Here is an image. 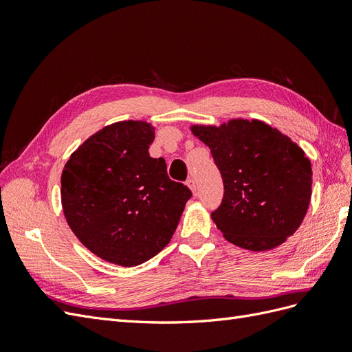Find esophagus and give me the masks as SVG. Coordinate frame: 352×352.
<instances>
[{"label":"esophagus","instance_id":"34e87169","mask_svg":"<svg viewBox=\"0 0 352 352\" xmlns=\"http://www.w3.org/2000/svg\"><path fill=\"white\" fill-rule=\"evenodd\" d=\"M186 185L189 186V189H190V190H192V192H195V190H197V182H195V179H192V177L188 179Z\"/></svg>","mask_w":352,"mask_h":352}]
</instances>
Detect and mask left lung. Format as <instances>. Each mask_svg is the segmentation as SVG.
<instances>
[{"mask_svg": "<svg viewBox=\"0 0 352 352\" xmlns=\"http://www.w3.org/2000/svg\"><path fill=\"white\" fill-rule=\"evenodd\" d=\"M190 131L211 151L225 195L211 219L229 242L250 251L279 247L300 228L311 198V163L282 132L233 119Z\"/></svg>", "mask_w": 352, "mask_h": 352, "instance_id": "1", "label": "left lung"}]
</instances>
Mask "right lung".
I'll use <instances>...</instances> for the list:
<instances>
[{"label":"right lung","instance_id":"add662e5","mask_svg":"<svg viewBox=\"0 0 352 352\" xmlns=\"http://www.w3.org/2000/svg\"><path fill=\"white\" fill-rule=\"evenodd\" d=\"M154 127L141 120L102 127L74 151L61 173V206L78 239L100 258L133 267L172 239L189 188L167 176L148 148Z\"/></svg>","mask_w":352,"mask_h":352}]
</instances>
